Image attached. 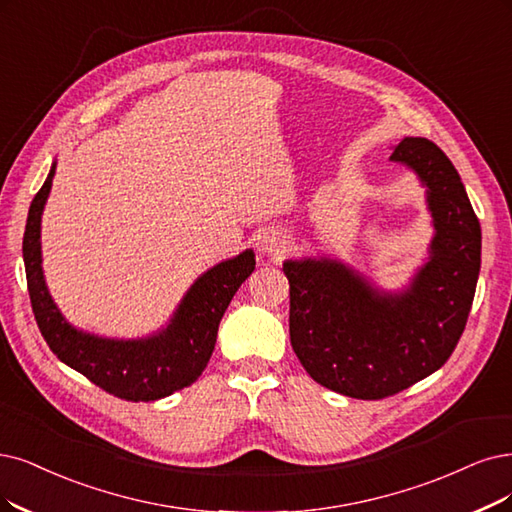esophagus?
I'll list each match as a JSON object with an SVG mask.
<instances>
[{"label": "esophagus", "mask_w": 512, "mask_h": 512, "mask_svg": "<svg viewBox=\"0 0 512 512\" xmlns=\"http://www.w3.org/2000/svg\"><path fill=\"white\" fill-rule=\"evenodd\" d=\"M282 238H285V236H280L278 232H266V234H263V236L259 238L261 251L268 253V255H280V253H285L287 242L282 240Z\"/></svg>", "instance_id": "34e87169"}]
</instances>
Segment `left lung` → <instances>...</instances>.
I'll use <instances>...</instances> for the list:
<instances>
[{"label":"left lung","instance_id":"left-lung-1","mask_svg":"<svg viewBox=\"0 0 512 512\" xmlns=\"http://www.w3.org/2000/svg\"><path fill=\"white\" fill-rule=\"evenodd\" d=\"M390 158L426 183L437 227L432 257L409 293L377 295L331 261L282 266L299 363L320 386L363 401L399 394L447 363L464 333L481 268V225L443 149L405 137Z\"/></svg>","mask_w":512,"mask_h":512}]
</instances>
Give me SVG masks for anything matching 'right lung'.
<instances>
[{"instance_id": "obj_1", "label": "right lung", "mask_w": 512, "mask_h": 512, "mask_svg": "<svg viewBox=\"0 0 512 512\" xmlns=\"http://www.w3.org/2000/svg\"><path fill=\"white\" fill-rule=\"evenodd\" d=\"M54 166L35 194L23 236L27 289L35 323L65 365L122 401H156L192 386L217 342L221 316L234 293L255 270L253 251L219 263L189 289L166 331L141 342H113L75 331L52 304L42 274L40 221L52 187Z\"/></svg>"}]
</instances>
